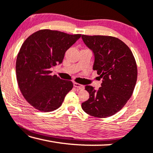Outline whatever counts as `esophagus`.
Returning a JSON list of instances; mask_svg holds the SVG:
<instances>
[{
    "label": "esophagus",
    "mask_w": 153,
    "mask_h": 153,
    "mask_svg": "<svg viewBox=\"0 0 153 153\" xmlns=\"http://www.w3.org/2000/svg\"><path fill=\"white\" fill-rule=\"evenodd\" d=\"M74 86L75 88H76L80 89V90L83 89V88H84V86H83V85L79 84V83H74Z\"/></svg>",
    "instance_id": "esophagus-1"
}]
</instances>
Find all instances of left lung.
Wrapping results in <instances>:
<instances>
[{
    "label": "left lung",
    "mask_w": 153,
    "mask_h": 153,
    "mask_svg": "<svg viewBox=\"0 0 153 153\" xmlns=\"http://www.w3.org/2000/svg\"><path fill=\"white\" fill-rule=\"evenodd\" d=\"M83 42L94 54L93 69L102 79L95 90L85 85L89 99L81 104L86 114L106 118L119 111L131 97L137 79V67L129 48L116 37L82 35Z\"/></svg>",
    "instance_id": "obj_1"
}]
</instances>
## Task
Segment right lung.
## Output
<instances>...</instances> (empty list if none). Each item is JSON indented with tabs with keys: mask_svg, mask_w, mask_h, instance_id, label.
<instances>
[{
	"mask_svg": "<svg viewBox=\"0 0 153 153\" xmlns=\"http://www.w3.org/2000/svg\"><path fill=\"white\" fill-rule=\"evenodd\" d=\"M81 36L45 29L23 43L16 58V79L23 96L34 108L45 112L57 109L72 89V81L51 76L50 70L62 63L67 50Z\"/></svg>",
	"mask_w": 153,
	"mask_h": 153,
	"instance_id": "right-lung-1",
	"label": "right lung"
}]
</instances>
